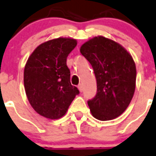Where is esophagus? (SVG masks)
I'll list each match as a JSON object with an SVG mask.
<instances>
[{
	"mask_svg": "<svg viewBox=\"0 0 156 156\" xmlns=\"http://www.w3.org/2000/svg\"><path fill=\"white\" fill-rule=\"evenodd\" d=\"M78 90H80V92H82V85L81 84V83H80V84H78Z\"/></svg>",
	"mask_w": 156,
	"mask_h": 156,
	"instance_id": "1",
	"label": "esophagus"
}]
</instances>
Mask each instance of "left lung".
<instances>
[{
  "mask_svg": "<svg viewBox=\"0 0 156 156\" xmlns=\"http://www.w3.org/2000/svg\"><path fill=\"white\" fill-rule=\"evenodd\" d=\"M80 52L93 67L97 81V94L87 102L91 114L102 121L119 117L135 93L136 68L132 57L119 43L102 36L84 43Z\"/></svg>",
  "mask_w": 156,
  "mask_h": 156,
  "instance_id": "8db88e82",
  "label": "left lung"
}]
</instances>
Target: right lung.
<instances>
[{
    "label": "right lung",
    "mask_w": 156,
    "mask_h": 156,
    "mask_svg": "<svg viewBox=\"0 0 156 156\" xmlns=\"http://www.w3.org/2000/svg\"><path fill=\"white\" fill-rule=\"evenodd\" d=\"M76 45L74 39H53L37 46L25 64V93L34 111L41 116L60 119L79 94L70 83L66 66L67 57Z\"/></svg>",
    "instance_id": "obj_1"
}]
</instances>
